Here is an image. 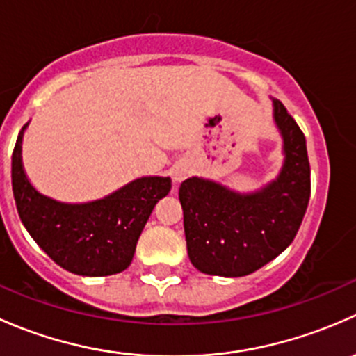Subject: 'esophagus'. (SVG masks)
Here are the masks:
<instances>
[{"mask_svg": "<svg viewBox=\"0 0 356 356\" xmlns=\"http://www.w3.org/2000/svg\"><path fill=\"white\" fill-rule=\"evenodd\" d=\"M186 174H188V170H186V168H177V170L174 172V179H175V181H177V182H181L182 179L186 177Z\"/></svg>", "mask_w": 356, "mask_h": 356, "instance_id": "34e87169", "label": "esophagus"}]
</instances>
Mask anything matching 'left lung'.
<instances>
[{
  "instance_id": "left-lung-1",
  "label": "left lung",
  "mask_w": 356,
  "mask_h": 356,
  "mask_svg": "<svg viewBox=\"0 0 356 356\" xmlns=\"http://www.w3.org/2000/svg\"><path fill=\"white\" fill-rule=\"evenodd\" d=\"M274 118L286 155L274 182L251 195L200 177L186 179L179 188L189 260L203 274H251L281 254L300 229L310 200L307 141L279 99Z\"/></svg>"
}]
</instances>
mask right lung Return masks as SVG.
<instances>
[{"label": "right lung", "instance_id": "add662e5", "mask_svg": "<svg viewBox=\"0 0 356 356\" xmlns=\"http://www.w3.org/2000/svg\"><path fill=\"white\" fill-rule=\"evenodd\" d=\"M20 143L22 132L12 156L13 198L32 239L72 274L99 277L125 270L153 208L170 191V179L141 177L92 203H60L39 195L27 181Z\"/></svg>", "mask_w": 356, "mask_h": 356}]
</instances>
